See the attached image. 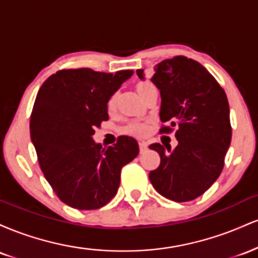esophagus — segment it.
I'll use <instances>...</instances> for the list:
<instances>
[{
    "instance_id": "obj_1",
    "label": "esophagus",
    "mask_w": 258,
    "mask_h": 258,
    "mask_svg": "<svg viewBox=\"0 0 258 258\" xmlns=\"http://www.w3.org/2000/svg\"><path fill=\"white\" fill-rule=\"evenodd\" d=\"M148 149V143L146 141H139V150L141 153H144Z\"/></svg>"
}]
</instances>
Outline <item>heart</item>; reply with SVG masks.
I'll return each instance as SVG.
<instances>
[{"label": "heart", "instance_id": "1", "mask_svg": "<svg viewBox=\"0 0 258 258\" xmlns=\"http://www.w3.org/2000/svg\"><path fill=\"white\" fill-rule=\"evenodd\" d=\"M154 86L150 84V82H139L137 85V91L138 93L141 94L142 92H144L148 88H152ZM115 104H116V94H112V96L108 100V108L109 110H112L115 108ZM126 133H131V135L136 136H144L147 135L148 131H149V127H148V123L141 122V121H133V122L128 123L123 130Z\"/></svg>", "mask_w": 258, "mask_h": 258}]
</instances>
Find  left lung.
I'll use <instances>...</instances> for the list:
<instances>
[{
	"instance_id": "obj_1",
	"label": "left lung",
	"mask_w": 258,
	"mask_h": 258,
	"mask_svg": "<svg viewBox=\"0 0 258 258\" xmlns=\"http://www.w3.org/2000/svg\"><path fill=\"white\" fill-rule=\"evenodd\" d=\"M153 84L161 96L160 133L176 127L178 146L150 144L159 153L156 170L149 179L162 197L184 203L197 199L210 188L224 166V156L232 139L229 104L226 92L197 60L177 55L154 68ZM141 80L143 69L137 70Z\"/></svg>"
}]
</instances>
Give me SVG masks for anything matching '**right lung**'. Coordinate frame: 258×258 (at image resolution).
Wrapping results in <instances>:
<instances>
[{
    "label": "right lung",
    "mask_w": 258,
    "mask_h": 258,
    "mask_svg": "<svg viewBox=\"0 0 258 258\" xmlns=\"http://www.w3.org/2000/svg\"><path fill=\"white\" fill-rule=\"evenodd\" d=\"M132 75V70H59L38 90L30 117L31 142L47 182L74 209L106 205L117 193L121 168L138 155L137 141L128 136L108 148L93 141L94 128L109 120V98Z\"/></svg>",
    "instance_id": "right-lung-1"
}]
</instances>
